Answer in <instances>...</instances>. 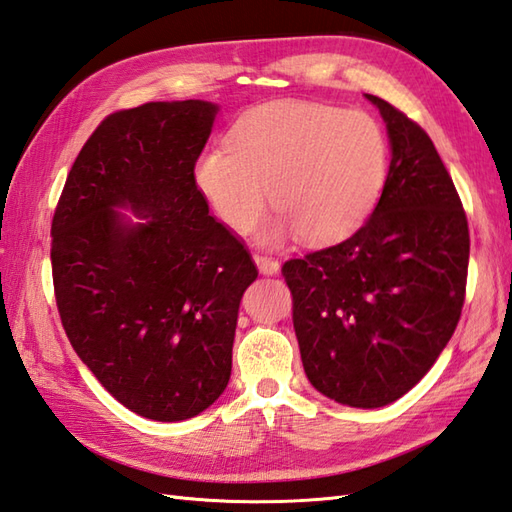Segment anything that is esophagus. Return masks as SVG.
Instances as JSON below:
<instances>
[{
  "instance_id": "obj_1",
  "label": "esophagus",
  "mask_w": 512,
  "mask_h": 512,
  "mask_svg": "<svg viewBox=\"0 0 512 512\" xmlns=\"http://www.w3.org/2000/svg\"><path fill=\"white\" fill-rule=\"evenodd\" d=\"M255 264L262 275H277L279 273V262L268 255H255Z\"/></svg>"
}]
</instances>
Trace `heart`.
<instances>
[{"mask_svg":"<svg viewBox=\"0 0 512 512\" xmlns=\"http://www.w3.org/2000/svg\"><path fill=\"white\" fill-rule=\"evenodd\" d=\"M228 149H209L193 182L233 233L246 235L273 202L264 242L295 235L310 246L343 242L374 213L389 173V143L365 112L310 101L257 105L233 123Z\"/></svg>","mask_w":512,"mask_h":512,"instance_id":"obj_1","label":"heart"}]
</instances>
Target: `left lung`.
<instances>
[{"mask_svg":"<svg viewBox=\"0 0 512 512\" xmlns=\"http://www.w3.org/2000/svg\"><path fill=\"white\" fill-rule=\"evenodd\" d=\"M391 162L374 213L345 242L290 259L292 323L312 387L341 405L385 407L420 383L460 321L469 224L431 138L365 94Z\"/></svg>","mask_w":512,"mask_h":512,"instance_id":"1","label":"left lung"}]
</instances>
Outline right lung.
I'll return each instance as SVG.
<instances>
[{"label":"right lung","instance_id":"add662e5","mask_svg":"<svg viewBox=\"0 0 512 512\" xmlns=\"http://www.w3.org/2000/svg\"><path fill=\"white\" fill-rule=\"evenodd\" d=\"M217 110L191 99L110 114L52 220L54 297L74 352L121 405L158 422L222 396L239 301L257 279L193 182Z\"/></svg>","mask_w":512,"mask_h":512}]
</instances>
